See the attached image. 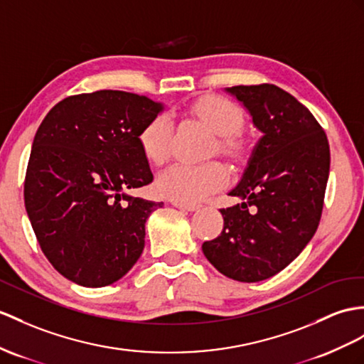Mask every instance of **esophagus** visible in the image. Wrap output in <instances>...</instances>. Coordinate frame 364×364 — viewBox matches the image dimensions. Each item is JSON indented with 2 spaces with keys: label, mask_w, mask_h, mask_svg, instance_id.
Here are the masks:
<instances>
[{
  "label": "esophagus",
  "mask_w": 364,
  "mask_h": 364,
  "mask_svg": "<svg viewBox=\"0 0 364 364\" xmlns=\"http://www.w3.org/2000/svg\"><path fill=\"white\" fill-rule=\"evenodd\" d=\"M173 205L183 211H196L199 208V205H190V203H181V202H173Z\"/></svg>",
  "instance_id": "obj_1"
}]
</instances>
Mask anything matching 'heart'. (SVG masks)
I'll use <instances>...</instances> for the list:
<instances>
[{"label":"heart","instance_id":"obj_1","mask_svg":"<svg viewBox=\"0 0 364 364\" xmlns=\"http://www.w3.org/2000/svg\"><path fill=\"white\" fill-rule=\"evenodd\" d=\"M190 114L202 122L218 137V149L223 154L236 157L241 153V140L233 136L242 122L237 106L223 97H200L190 105ZM171 125L166 115L159 114L139 132V145L149 164L161 165L170 151ZM227 181L223 165L216 162L203 165L174 164L159 174L156 190L161 196L181 203H199L219 190Z\"/></svg>","mask_w":364,"mask_h":364}]
</instances>
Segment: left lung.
<instances>
[{
  "instance_id": "obj_1",
  "label": "left lung",
  "mask_w": 364,
  "mask_h": 364,
  "mask_svg": "<svg viewBox=\"0 0 364 364\" xmlns=\"http://www.w3.org/2000/svg\"><path fill=\"white\" fill-rule=\"evenodd\" d=\"M261 132L241 181L223 208L224 230L202 244L205 258L225 277L258 282L294 261L320 224L329 179V141L304 105L274 85L225 87Z\"/></svg>"
}]
</instances>
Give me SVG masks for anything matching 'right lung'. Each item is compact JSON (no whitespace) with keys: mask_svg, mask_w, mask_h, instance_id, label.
Segmentation results:
<instances>
[{"mask_svg":"<svg viewBox=\"0 0 364 364\" xmlns=\"http://www.w3.org/2000/svg\"><path fill=\"white\" fill-rule=\"evenodd\" d=\"M164 103L123 91L68 97L35 134L24 205L44 256L69 281L105 287L137 262L164 202L128 194L153 181L139 132Z\"/></svg>","mask_w":364,"mask_h":364,"instance_id":"add662e5","label":"right lung"}]
</instances>
